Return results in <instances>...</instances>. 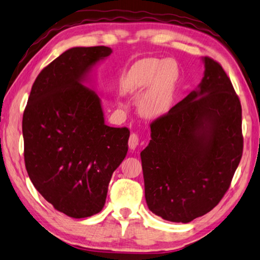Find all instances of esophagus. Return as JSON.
Here are the masks:
<instances>
[{
  "mask_svg": "<svg viewBox=\"0 0 260 260\" xmlns=\"http://www.w3.org/2000/svg\"><path fill=\"white\" fill-rule=\"evenodd\" d=\"M140 144V139L139 136H137L136 134H132L129 136V140H128V145H129V148L131 150H136V147L139 146Z\"/></svg>",
  "mask_w": 260,
  "mask_h": 260,
  "instance_id": "34e87169",
  "label": "esophagus"
}]
</instances>
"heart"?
<instances>
[{
    "label": "heart",
    "instance_id": "b5f03b06",
    "mask_svg": "<svg viewBox=\"0 0 260 260\" xmlns=\"http://www.w3.org/2000/svg\"><path fill=\"white\" fill-rule=\"evenodd\" d=\"M180 80V67L173 59L146 58L135 62L127 71L121 89L125 93H139L137 110L145 118L155 119L172 107Z\"/></svg>",
    "mask_w": 260,
    "mask_h": 260
}]
</instances>
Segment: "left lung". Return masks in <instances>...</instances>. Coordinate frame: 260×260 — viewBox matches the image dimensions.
Listing matches in <instances>:
<instances>
[{
    "label": "left lung",
    "instance_id": "obj_1",
    "mask_svg": "<svg viewBox=\"0 0 260 260\" xmlns=\"http://www.w3.org/2000/svg\"><path fill=\"white\" fill-rule=\"evenodd\" d=\"M200 84L151 124L141 152L148 209L187 223L208 213L229 189L242 155L241 105L221 66L202 58Z\"/></svg>",
    "mask_w": 260,
    "mask_h": 260
}]
</instances>
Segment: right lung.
I'll return each mask as SVG.
<instances>
[{"instance_id":"obj_1","label":"right lung","mask_w":260,"mask_h":260,"mask_svg":"<svg viewBox=\"0 0 260 260\" xmlns=\"http://www.w3.org/2000/svg\"><path fill=\"white\" fill-rule=\"evenodd\" d=\"M113 50L75 47L43 69L22 120L31 182L58 211L87 218L102 211L109 181L128 151L129 131L105 124L92 71Z\"/></svg>"}]
</instances>
